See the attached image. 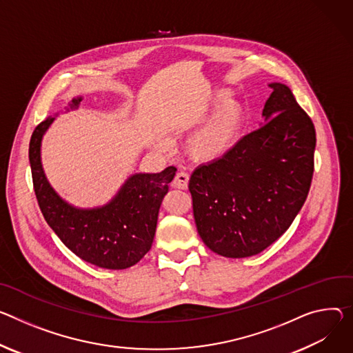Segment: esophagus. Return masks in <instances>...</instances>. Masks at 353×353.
Returning a JSON list of instances; mask_svg holds the SVG:
<instances>
[{"label":"esophagus","mask_w":353,"mask_h":353,"mask_svg":"<svg viewBox=\"0 0 353 353\" xmlns=\"http://www.w3.org/2000/svg\"><path fill=\"white\" fill-rule=\"evenodd\" d=\"M188 180H190V176L185 173V172H179L172 183V185L174 188H179V190H185L187 185H188Z\"/></svg>","instance_id":"obj_1"}]
</instances>
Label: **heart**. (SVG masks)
I'll return each mask as SVG.
<instances>
[{
    "label": "heart",
    "mask_w": 353,
    "mask_h": 353,
    "mask_svg": "<svg viewBox=\"0 0 353 353\" xmlns=\"http://www.w3.org/2000/svg\"><path fill=\"white\" fill-rule=\"evenodd\" d=\"M228 99L227 92L215 97L214 104L222 105L188 137L185 149L194 160L214 162L236 145L246 121V110L239 101L231 100L227 103Z\"/></svg>",
    "instance_id": "b5f03b06"
}]
</instances>
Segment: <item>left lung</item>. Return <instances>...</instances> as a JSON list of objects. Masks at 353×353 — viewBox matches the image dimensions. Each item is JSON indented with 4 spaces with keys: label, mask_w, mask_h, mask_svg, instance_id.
Here are the masks:
<instances>
[{
    "label": "left lung",
    "mask_w": 353,
    "mask_h": 353,
    "mask_svg": "<svg viewBox=\"0 0 353 353\" xmlns=\"http://www.w3.org/2000/svg\"><path fill=\"white\" fill-rule=\"evenodd\" d=\"M265 122L190 177L203 242L225 258L258 254L292 225L310 191L315 128L292 90L270 83Z\"/></svg>",
    "instance_id": "obj_1"
}]
</instances>
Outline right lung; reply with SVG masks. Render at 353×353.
<instances>
[{"instance_id":"add662e5","label":"right lung","mask_w":353,"mask_h":353,"mask_svg":"<svg viewBox=\"0 0 353 353\" xmlns=\"http://www.w3.org/2000/svg\"><path fill=\"white\" fill-rule=\"evenodd\" d=\"M81 97L73 99L66 111L76 110ZM53 117L42 121L29 142V163L39 208L49 227L80 259L104 269L121 270L138 263L152 248L160 204L177 169L160 173H135L117 196L97 208H76L49 184L42 162V138Z\"/></svg>"}]
</instances>
